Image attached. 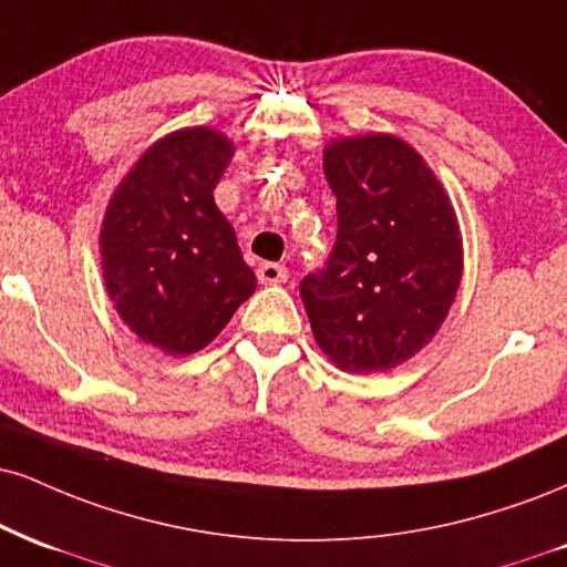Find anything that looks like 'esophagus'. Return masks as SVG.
Here are the masks:
<instances>
[{"label":"esophagus","mask_w":567,"mask_h":567,"mask_svg":"<svg viewBox=\"0 0 567 567\" xmlns=\"http://www.w3.org/2000/svg\"><path fill=\"white\" fill-rule=\"evenodd\" d=\"M256 275L261 285H282V282H288V266L269 261V264L258 266Z\"/></svg>","instance_id":"obj_1"}]
</instances>
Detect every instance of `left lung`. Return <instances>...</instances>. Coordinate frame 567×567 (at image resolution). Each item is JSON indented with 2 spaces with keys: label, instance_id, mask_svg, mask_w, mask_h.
Returning <instances> with one entry per match:
<instances>
[{
  "label": "left lung",
  "instance_id": "1",
  "mask_svg": "<svg viewBox=\"0 0 567 567\" xmlns=\"http://www.w3.org/2000/svg\"><path fill=\"white\" fill-rule=\"evenodd\" d=\"M338 237L324 269L301 279L319 349L340 370L385 372L435 336L462 277V237L425 161L391 134L324 150Z\"/></svg>",
  "mask_w": 567,
  "mask_h": 567
}]
</instances>
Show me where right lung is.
Returning a JSON list of instances; mask_svg holds the SVG:
<instances>
[{
	"mask_svg": "<svg viewBox=\"0 0 567 567\" xmlns=\"http://www.w3.org/2000/svg\"><path fill=\"white\" fill-rule=\"evenodd\" d=\"M231 142L206 126L163 136L115 189L100 250L128 330L166 353L208 346L256 290L235 229L214 203Z\"/></svg>",
	"mask_w": 567,
	"mask_h": 567,
	"instance_id": "add662e5",
	"label": "right lung"
}]
</instances>
